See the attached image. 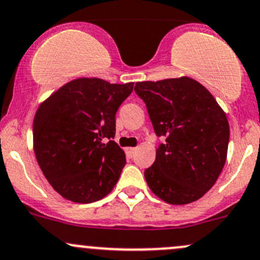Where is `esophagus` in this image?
<instances>
[{
	"instance_id": "34e87169",
	"label": "esophagus",
	"mask_w": 260,
	"mask_h": 260,
	"mask_svg": "<svg viewBox=\"0 0 260 260\" xmlns=\"http://www.w3.org/2000/svg\"><path fill=\"white\" fill-rule=\"evenodd\" d=\"M136 151H137V148H135V147H128V148H125V153H127L128 157H133Z\"/></svg>"
}]
</instances>
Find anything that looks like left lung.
<instances>
[{"label":"left lung","instance_id":"1","mask_svg":"<svg viewBox=\"0 0 260 260\" xmlns=\"http://www.w3.org/2000/svg\"><path fill=\"white\" fill-rule=\"evenodd\" d=\"M158 137H166L144 178L158 198L188 204L202 198L225 165L229 123L215 98L189 77L137 82Z\"/></svg>","mask_w":260,"mask_h":260}]
</instances>
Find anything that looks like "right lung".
<instances>
[{"label":"right lung","mask_w":260,"mask_h":260,"mask_svg":"<svg viewBox=\"0 0 260 260\" xmlns=\"http://www.w3.org/2000/svg\"><path fill=\"white\" fill-rule=\"evenodd\" d=\"M133 84L77 78L38 107L34 119L35 154L46 179L63 198L92 203L117 184L125 154L112 141L116 113L132 93Z\"/></svg>","instance_id":"obj_1"}]
</instances>
